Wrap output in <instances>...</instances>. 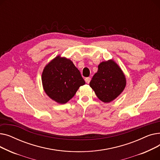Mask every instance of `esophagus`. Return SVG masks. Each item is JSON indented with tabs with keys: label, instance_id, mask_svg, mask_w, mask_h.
Here are the masks:
<instances>
[{
	"label": "esophagus",
	"instance_id": "obj_1",
	"mask_svg": "<svg viewBox=\"0 0 160 160\" xmlns=\"http://www.w3.org/2000/svg\"><path fill=\"white\" fill-rule=\"evenodd\" d=\"M85 81H86V82L87 83H89L90 82V81H91V78H90V77H87V78H85Z\"/></svg>",
	"mask_w": 160,
	"mask_h": 160
}]
</instances>
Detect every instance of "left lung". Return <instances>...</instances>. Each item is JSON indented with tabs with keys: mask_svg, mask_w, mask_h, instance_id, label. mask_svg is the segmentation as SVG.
Segmentation results:
<instances>
[{
	"mask_svg": "<svg viewBox=\"0 0 160 160\" xmlns=\"http://www.w3.org/2000/svg\"><path fill=\"white\" fill-rule=\"evenodd\" d=\"M125 76L113 60L102 62L98 66V71L89 83L97 97L108 103L118 97L125 88Z\"/></svg>",
	"mask_w": 160,
	"mask_h": 160,
	"instance_id": "left-lung-1",
	"label": "left lung"
}]
</instances>
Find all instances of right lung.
I'll list each match as a JSON object with an SVG mask.
<instances>
[{
  "label": "right lung",
  "mask_w": 160,
  "mask_h": 160,
  "mask_svg": "<svg viewBox=\"0 0 160 160\" xmlns=\"http://www.w3.org/2000/svg\"><path fill=\"white\" fill-rule=\"evenodd\" d=\"M41 80L46 94L60 104L68 102L86 83L72 62L60 56L45 67Z\"/></svg>",
  "instance_id": "add662e5"
}]
</instances>
